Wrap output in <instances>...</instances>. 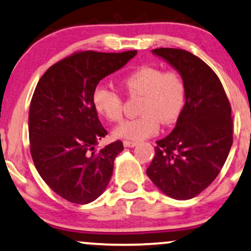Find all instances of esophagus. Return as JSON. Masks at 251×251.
<instances>
[{"instance_id":"esophagus-1","label":"esophagus","mask_w":251,"mask_h":251,"mask_svg":"<svg viewBox=\"0 0 251 251\" xmlns=\"http://www.w3.org/2000/svg\"><path fill=\"white\" fill-rule=\"evenodd\" d=\"M123 144H124V146H125V147H135V146H137V143H133V141L125 140Z\"/></svg>"}]
</instances>
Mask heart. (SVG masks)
<instances>
[{
    "instance_id": "obj_1",
    "label": "heart",
    "mask_w": 251,
    "mask_h": 251,
    "mask_svg": "<svg viewBox=\"0 0 251 251\" xmlns=\"http://www.w3.org/2000/svg\"><path fill=\"white\" fill-rule=\"evenodd\" d=\"M122 84L128 95L143 96L139 110L143 116L118 125L113 131L116 138L144 140L158 132L159 122L164 125L175 122L185 105V83L174 71L143 66L124 77ZM92 102L97 112L108 122L122 119L123 100L113 90L98 86L93 91Z\"/></svg>"
}]
</instances>
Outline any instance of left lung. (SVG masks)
<instances>
[{
  "mask_svg": "<svg viewBox=\"0 0 251 251\" xmlns=\"http://www.w3.org/2000/svg\"><path fill=\"white\" fill-rule=\"evenodd\" d=\"M180 74L185 106L167 137L156 141L146 173L175 200H189L215 180L232 145L231 107L219 77L203 60L186 50H152Z\"/></svg>",
  "mask_w": 251,
  "mask_h": 251,
  "instance_id": "1",
  "label": "left lung"
}]
</instances>
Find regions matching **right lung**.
<instances>
[{
  "label": "right lung",
  "mask_w": 251,
  "mask_h": 251,
  "mask_svg": "<svg viewBox=\"0 0 251 251\" xmlns=\"http://www.w3.org/2000/svg\"><path fill=\"white\" fill-rule=\"evenodd\" d=\"M137 51H83L59 60L39 79L29 110L30 152L36 170L56 194L78 204L98 199L110 182L120 140L96 151L107 134L92 102L102 78Z\"/></svg>",
  "instance_id": "1"
}]
</instances>
